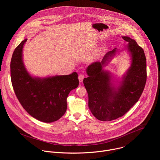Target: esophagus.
Returning a JSON list of instances; mask_svg holds the SVG:
<instances>
[{"instance_id": "34e87169", "label": "esophagus", "mask_w": 160, "mask_h": 160, "mask_svg": "<svg viewBox=\"0 0 160 160\" xmlns=\"http://www.w3.org/2000/svg\"><path fill=\"white\" fill-rule=\"evenodd\" d=\"M83 78H84V75H83V74L79 75V76H78V80H79V82H82Z\"/></svg>"}]
</instances>
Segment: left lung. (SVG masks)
<instances>
[{
	"label": "left lung",
	"instance_id": "1",
	"mask_svg": "<svg viewBox=\"0 0 160 160\" xmlns=\"http://www.w3.org/2000/svg\"><path fill=\"white\" fill-rule=\"evenodd\" d=\"M122 38L128 42L132 66L118 89L111 87V76L102 70L108 58L115 54L116 49L108 52L101 62L89 65L87 68L88 77L83 81L88 96L89 109L101 121H111L123 116L139 101L146 83V58L143 49L130 37Z\"/></svg>",
	"mask_w": 160,
	"mask_h": 160
}]
</instances>
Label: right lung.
<instances>
[{
    "label": "right lung",
    "mask_w": 160,
    "mask_h": 160,
    "mask_svg": "<svg viewBox=\"0 0 160 160\" xmlns=\"http://www.w3.org/2000/svg\"><path fill=\"white\" fill-rule=\"evenodd\" d=\"M22 40L16 48L11 61V78L15 94L26 111L39 121L51 123L59 120L67 109L70 92L78 86V74L45 78L32 77L22 60Z\"/></svg>",
    "instance_id": "obj_1"
}]
</instances>
